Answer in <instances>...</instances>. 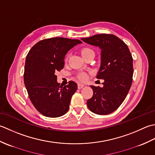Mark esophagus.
Returning a JSON list of instances; mask_svg holds the SVG:
<instances>
[{"instance_id":"obj_1","label":"esophagus","mask_w":155,"mask_h":155,"mask_svg":"<svg viewBox=\"0 0 155 155\" xmlns=\"http://www.w3.org/2000/svg\"><path fill=\"white\" fill-rule=\"evenodd\" d=\"M84 86V84H78V89H81L82 87H83Z\"/></svg>"}]
</instances>
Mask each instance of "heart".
I'll list each match as a JSON object with an SVG mask.
<instances>
[{
  "label": "heart",
  "mask_w": 155,
  "mask_h": 155,
  "mask_svg": "<svg viewBox=\"0 0 155 155\" xmlns=\"http://www.w3.org/2000/svg\"><path fill=\"white\" fill-rule=\"evenodd\" d=\"M80 52L84 59L90 55H94V54H95V53H94L93 50L91 48H89V47H84V48H83L81 50ZM78 78L80 80L84 81H86L87 79V75L86 73H85V72H80V73L78 74Z\"/></svg>",
  "instance_id": "1"
}]
</instances>
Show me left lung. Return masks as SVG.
<instances>
[{"mask_svg": "<svg viewBox=\"0 0 155 155\" xmlns=\"http://www.w3.org/2000/svg\"><path fill=\"white\" fill-rule=\"evenodd\" d=\"M81 40L101 49V65L96 78L102 79L103 87L90 86L94 94L87 100L90 111L106 115L124 102L131 87L133 59L126 44L114 35L98 34Z\"/></svg>", "mask_w": 155, "mask_h": 155, "instance_id": "8db88e82", "label": "left lung"}]
</instances>
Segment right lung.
Returning a JSON list of instances; mask_svg holds the SVG:
<instances>
[{"instance_id":"1","label":"right lung","mask_w":155,"mask_h":155,"mask_svg":"<svg viewBox=\"0 0 155 155\" xmlns=\"http://www.w3.org/2000/svg\"><path fill=\"white\" fill-rule=\"evenodd\" d=\"M81 41L64 37L49 38L37 43L27 55L24 83L35 108L43 116L57 118L68 111L78 85L69 81L63 86L57 81L55 73L64 67L69 49Z\"/></svg>"}]
</instances>
